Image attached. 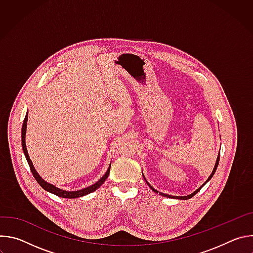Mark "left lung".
<instances>
[{"mask_svg": "<svg viewBox=\"0 0 253 253\" xmlns=\"http://www.w3.org/2000/svg\"><path fill=\"white\" fill-rule=\"evenodd\" d=\"M219 156H220V151H219V153H218V156H217V159H216V162H215V165H214V168H213V170H212V173L210 174V176L208 177V179L206 180V181L197 189V190H195L194 192H192L191 194H189V195H186V196H172V195H169V194H165V193H162V192H159V194L160 195H162V196H164V197H167V198H174V199H180V200H187V199H190L191 197H193L197 192H199V190L209 181V180L212 178V176L214 175V173H215V171H216V169H217V166H218V163H219ZM143 174V173H142ZM143 178H144V180H145V181H146V183L148 184V186L152 189V191H154V192H156V193H158V191L156 190V189H154L150 184H149V182L147 181V180H146V178H145V176H144L143 175Z\"/></svg>", "mask_w": 253, "mask_h": 253, "instance_id": "1", "label": "left lung"}]
</instances>
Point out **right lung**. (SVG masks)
<instances>
[{"instance_id": "obj_1", "label": "right lung", "mask_w": 253, "mask_h": 253, "mask_svg": "<svg viewBox=\"0 0 253 253\" xmlns=\"http://www.w3.org/2000/svg\"><path fill=\"white\" fill-rule=\"evenodd\" d=\"M27 122H28V112L26 114V117L24 119V122H23V126H22V147H23V152L25 154V157L28 161V164L30 166V169L33 173V176L35 177V179L37 180V182L40 184V186L45 189L46 191L50 192V193H53L59 197H62V198H78V197H82V196H85L87 194H90L92 192H94L95 190H97L103 183L105 180L107 179V177L109 176V173H110V167H111V164L110 166L108 167L106 173L102 176V178H100L98 181L86 188H83V189H80V190H76V191H69V190H63L49 182H47L46 180H44L40 174L37 172V170L35 169L33 163H32V160L30 159V156L28 154V150H27V146H26V130H27Z\"/></svg>"}]
</instances>
